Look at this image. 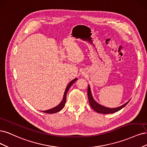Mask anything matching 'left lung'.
<instances>
[{
    "label": "left lung",
    "instance_id": "left-lung-1",
    "mask_svg": "<svg viewBox=\"0 0 147 147\" xmlns=\"http://www.w3.org/2000/svg\"><path fill=\"white\" fill-rule=\"evenodd\" d=\"M87 94H88V98L90 105L91 107L94 111H96V112L99 113H103V114H108V113H115V112L119 111L122 108H123L130 101V100H129L128 101L125 103L124 105H123L122 106H120L119 107H115V108H110V107H107L103 106L101 105H99L98 102H97L95 100H94L93 96H92L91 88H90V87L89 85L88 86Z\"/></svg>",
    "mask_w": 147,
    "mask_h": 147
}]
</instances>
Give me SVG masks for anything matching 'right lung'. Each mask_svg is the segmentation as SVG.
I'll return each mask as SVG.
<instances>
[{"label":"right lung","instance_id":"1","mask_svg":"<svg viewBox=\"0 0 147 147\" xmlns=\"http://www.w3.org/2000/svg\"><path fill=\"white\" fill-rule=\"evenodd\" d=\"M77 80H78V79L76 78V79L72 80L71 81V82L68 84V86H67V88H66L65 90L62 100H61V101L60 102V104H59V105H57V106L54 107H53V108L51 109L47 110V111H42V112L47 113H56V112H59L60 111H61V109H62L64 107V106H65V105L66 99H67V94L68 91L69 90V88L71 87V86L72 85H73L76 81Z\"/></svg>","mask_w":147,"mask_h":147}]
</instances>
